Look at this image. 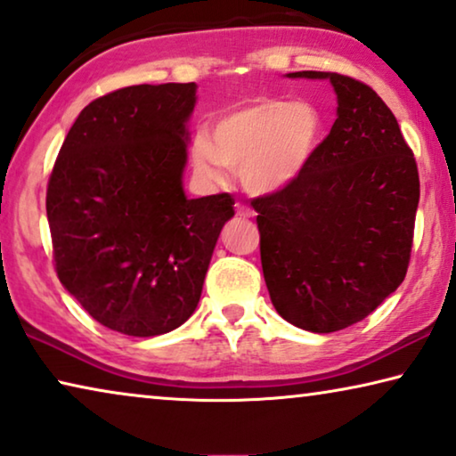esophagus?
<instances>
[{"instance_id": "1", "label": "esophagus", "mask_w": 456, "mask_h": 456, "mask_svg": "<svg viewBox=\"0 0 456 456\" xmlns=\"http://www.w3.org/2000/svg\"><path fill=\"white\" fill-rule=\"evenodd\" d=\"M237 215H240L241 219H249V216H254V210L243 207V204H237Z\"/></svg>"}]
</instances>
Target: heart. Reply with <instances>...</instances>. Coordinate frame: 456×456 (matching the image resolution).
<instances>
[{
    "label": "heart",
    "instance_id": "b5f03b06",
    "mask_svg": "<svg viewBox=\"0 0 456 456\" xmlns=\"http://www.w3.org/2000/svg\"><path fill=\"white\" fill-rule=\"evenodd\" d=\"M324 113L305 99L258 97L227 109L210 136L198 132L191 167L204 182L219 183L223 167L237 171L252 196L281 194L299 182L324 138Z\"/></svg>",
    "mask_w": 456,
    "mask_h": 456
}]
</instances>
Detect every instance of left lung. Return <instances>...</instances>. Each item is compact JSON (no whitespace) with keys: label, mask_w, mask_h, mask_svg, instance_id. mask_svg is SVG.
Masks as SVG:
<instances>
[{"label":"left lung","mask_w":456,"mask_h":456,"mask_svg":"<svg viewBox=\"0 0 456 456\" xmlns=\"http://www.w3.org/2000/svg\"><path fill=\"white\" fill-rule=\"evenodd\" d=\"M285 76L329 80L337 119L299 182L252 202L262 273L281 318L326 335L363 320L405 279L419 175L370 86L335 72Z\"/></svg>","instance_id":"left-lung-1"}]
</instances>
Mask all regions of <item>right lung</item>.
Wrapping results in <instances>:
<instances>
[{
	"mask_svg": "<svg viewBox=\"0 0 456 456\" xmlns=\"http://www.w3.org/2000/svg\"><path fill=\"white\" fill-rule=\"evenodd\" d=\"M196 85H138L88 102L47 188L57 277L107 329L175 330L194 314L229 194L183 191Z\"/></svg>",
	"mask_w": 456,
	"mask_h": 456,
	"instance_id": "add662e5",
	"label": "right lung"
}]
</instances>
